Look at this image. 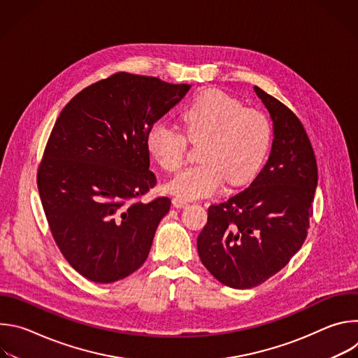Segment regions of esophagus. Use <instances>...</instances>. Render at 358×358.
I'll use <instances>...</instances> for the list:
<instances>
[{
    "mask_svg": "<svg viewBox=\"0 0 358 358\" xmlns=\"http://www.w3.org/2000/svg\"><path fill=\"white\" fill-rule=\"evenodd\" d=\"M173 206H174L176 208H184V207L188 206V201L184 199V198L176 196V198H173Z\"/></svg>",
    "mask_w": 358,
    "mask_h": 358,
    "instance_id": "esophagus-1",
    "label": "esophagus"
}]
</instances>
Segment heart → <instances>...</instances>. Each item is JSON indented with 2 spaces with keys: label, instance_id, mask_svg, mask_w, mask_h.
Wrapping results in <instances>:
<instances>
[{
  "label": "heart",
  "instance_id": "heart-1",
  "mask_svg": "<svg viewBox=\"0 0 358 358\" xmlns=\"http://www.w3.org/2000/svg\"><path fill=\"white\" fill-rule=\"evenodd\" d=\"M184 131L191 140L206 137L199 148L198 164L173 177L166 189L185 199L220 192L225 180L241 185L257 176L271 147L272 130L265 115L245 109L234 96L208 89L189 100L181 112ZM166 120L152 123L145 136L151 157L164 170L181 167L188 139Z\"/></svg>",
  "mask_w": 358,
  "mask_h": 358
}]
</instances>
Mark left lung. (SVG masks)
<instances>
[{"label":"left lung","mask_w":358,"mask_h":358,"mask_svg":"<svg viewBox=\"0 0 358 358\" xmlns=\"http://www.w3.org/2000/svg\"><path fill=\"white\" fill-rule=\"evenodd\" d=\"M273 123L269 159L250 185L208 208L198 235L199 259L221 283L250 289L287 265L301 248L313 214L317 164L300 120L255 86Z\"/></svg>","instance_id":"obj_1"}]
</instances>
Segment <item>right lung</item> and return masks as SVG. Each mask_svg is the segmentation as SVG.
<instances>
[{"mask_svg":"<svg viewBox=\"0 0 358 358\" xmlns=\"http://www.w3.org/2000/svg\"><path fill=\"white\" fill-rule=\"evenodd\" d=\"M189 89L119 72L79 92L57 119L38 191L58 248L86 279L112 283L147 259L171 201H137L157 184L145 136Z\"/></svg>","mask_w":358,"mask_h":358,"instance_id":"1","label":"right lung"}]
</instances>
